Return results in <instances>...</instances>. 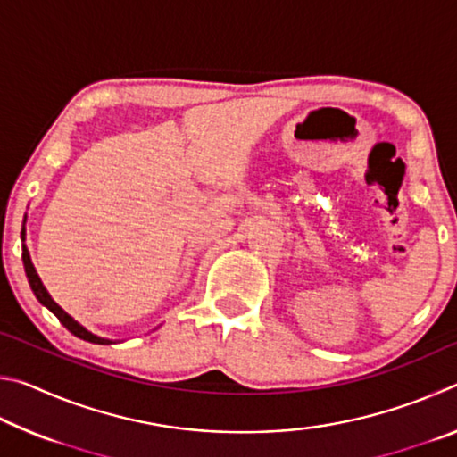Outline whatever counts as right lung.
Segmentation results:
<instances>
[{"instance_id":"right-lung-1","label":"right lung","mask_w":457,"mask_h":457,"mask_svg":"<svg viewBox=\"0 0 457 457\" xmlns=\"http://www.w3.org/2000/svg\"><path fill=\"white\" fill-rule=\"evenodd\" d=\"M21 242H24V247H21V250H24V253H21V260H24V268H26V276H28L29 288H32L34 296L37 298V303L48 308V311L54 316H56V319L62 324H64V327L71 330L74 337H79L82 340H88V343H95V345H112V343H117V340L98 337V335H95V332H90L87 327H82L79 320H74L72 316L64 311V308L54 303V298L50 296V292L46 290V286L42 284L40 276H37L36 268L32 264V258H29V252H28V247H26V218H24V228H21Z\"/></svg>"}]
</instances>
